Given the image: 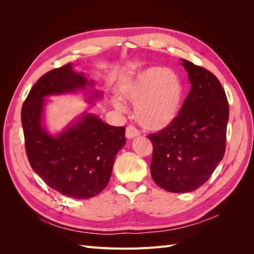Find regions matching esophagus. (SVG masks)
Segmentation results:
<instances>
[{"instance_id":"34e87169","label":"esophagus","mask_w":254,"mask_h":254,"mask_svg":"<svg viewBox=\"0 0 254 254\" xmlns=\"http://www.w3.org/2000/svg\"><path fill=\"white\" fill-rule=\"evenodd\" d=\"M140 135V131L133 126H128L126 128V137L127 139H134L135 136Z\"/></svg>"}]
</instances>
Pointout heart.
I'll list each match as a JSON object with an SVG mask.
<instances>
[{
  "instance_id": "obj_1",
  "label": "heart",
  "mask_w": 254,
  "mask_h": 254,
  "mask_svg": "<svg viewBox=\"0 0 254 254\" xmlns=\"http://www.w3.org/2000/svg\"><path fill=\"white\" fill-rule=\"evenodd\" d=\"M183 92L178 75L164 66H151L125 84L120 96L134 105L135 120L143 128L159 131L170 126L178 117ZM112 105L118 111H125L119 99H113Z\"/></svg>"
}]
</instances>
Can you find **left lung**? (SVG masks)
<instances>
[{
    "mask_svg": "<svg viewBox=\"0 0 254 254\" xmlns=\"http://www.w3.org/2000/svg\"><path fill=\"white\" fill-rule=\"evenodd\" d=\"M190 91L177 119L148 135L153 146L152 179L172 193H188L207 181L224 158L229 104L221 83L205 68L186 59Z\"/></svg>",
    "mask_w": 254,
    "mask_h": 254,
    "instance_id": "8db88e82",
    "label": "left lung"
}]
</instances>
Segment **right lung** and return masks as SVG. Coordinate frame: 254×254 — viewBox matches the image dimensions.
<instances>
[{
    "label": "right lung",
    "instance_id": "1",
    "mask_svg": "<svg viewBox=\"0 0 254 254\" xmlns=\"http://www.w3.org/2000/svg\"><path fill=\"white\" fill-rule=\"evenodd\" d=\"M68 64L44 74L29 91L21 120L29 164L50 188L74 199H89L107 187L115 157L125 145V128L83 112L59 132L45 125L47 97L81 93L95 104L103 92Z\"/></svg>",
    "mask_w": 254,
    "mask_h": 254
}]
</instances>
